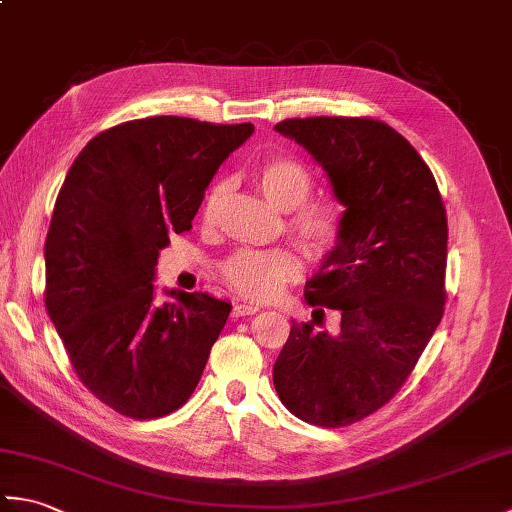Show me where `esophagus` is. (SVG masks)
Returning <instances> with one entry per match:
<instances>
[{
    "label": "esophagus",
    "instance_id": "1",
    "mask_svg": "<svg viewBox=\"0 0 512 512\" xmlns=\"http://www.w3.org/2000/svg\"><path fill=\"white\" fill-rule=\"evenodd\" d=\"M259 310H262V306L259 303H237V306L233 308V317H248V314H257Z\"/></svg>",
    "mask_w": 512,
    "mask_h": 512
}]
</instances>
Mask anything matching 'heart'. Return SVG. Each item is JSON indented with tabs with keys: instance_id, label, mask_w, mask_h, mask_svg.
Returning <instances> with one entry per match:
<instances>
[{
	"instance_id": "heart-1",
	"label": "heart",
	"mask_w": 512,
	"mask_h": 512,
	"mask_svg": "<svg viewBox=\"0 0 512 512\" xmlns=\"http://www.w3.org/2000/svg\"><path fill=\"white\" fill-rule=\"evenodd\" d=\"M257 187L281 211L290 213V233L312 257L330 255L341 239L343 215L336 202H306L312 191L310 171L299 160L288 156H270L253 169ZM222 184H213L202 206L204 220L215 217L222 200ZM299 275L297 257L286 248L237 250L222 264V277L237 295L246 299H270Z\"/></svg>"
}]
</instances>
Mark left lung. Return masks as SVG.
<instances>
[{
  "mask_svg": "<svg viewBox=\"0 0 512 512\" xmlns=\"http://www.w3.org/2000/svg\"><path fill=\"white\" fill-rule=\"evenodd\" d=\"M330 180L341 239L306 284V301L339 310L336 334L292 321L273 367L290 413L345 427L394 398L436 332L444 306L447 213L409 140L374 118H288L275 125Z\"/></svg>",
  "mask_w": 512,
  "mask_h": 512,
  "instance_id": "8db88e82",
  "label": "left lung"
}]
</instances>
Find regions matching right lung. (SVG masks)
I'll list each match as a JSON object with an SVG mask.
<instances>
[{
    "label": "right lung",
    "mask_w": 512,
    "mask_h": 512,
    "mask_svg": "<svg viewBox=\"0 0 512 512\" xmlns=\"http://www.w3.org/2000/svg\"><path fill=\"white\" fill-rule=\"evenodd\" d=\"M255 132L154 116L92 138L65 176L46 237V308L81 383L129 418L182 407L231 303L165 290L171 233L189 231L222 162Z\"/></svg>",
    "instance_id": "add662e5"
}]
</instances>
